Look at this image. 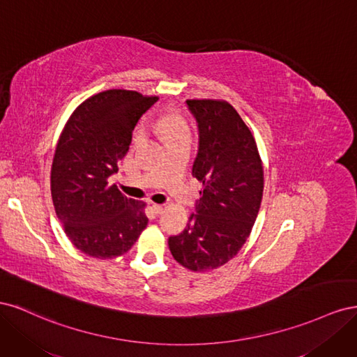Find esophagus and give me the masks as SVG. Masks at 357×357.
Instances as JSON below:
<instances>
[{
	"instance_id": "34e87169",
	"label": "esophagus",
	"mask_w": 357,
	"mask_h": 357,
	"mask_svg": "<svg viewBox=\"0 0 357 357\" xmlns=\"http://www.w3.org/2000/svg\"><path fill=\"white\" fill-rule=\"evenodd\" d=\"M152 208L156 214H162V211H164V207H162V205H159V204H153Z\"/></svg>"
}]
</instances>
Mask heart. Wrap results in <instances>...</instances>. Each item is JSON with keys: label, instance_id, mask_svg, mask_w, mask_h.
<instances>
[{"label": "heart", "instance_id": "b5f03b06", "mask_svg": "<svg viewBox=\"0 0 357 357\" xmlns=\"http://www.w3.org/2000/svg\"><path fill=\"white\" fill-rule=\"evenodd\" d=\"M152 125L156 131L167 139L168 143L176 142V139L190 138V135H192L190 126L185 119V116L176 110H171L165 114H162L158 121L153 122ZM143 137H144V129L139 126L134 134V139L135 142H142Z\"/></svg>", "mask_w": 357, "mask_h": 357}]
</instances>
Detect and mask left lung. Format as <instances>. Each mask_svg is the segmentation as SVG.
Wrapping results in <instances>:
<instances>
[{"mask_svg": "<svg viewBox=\"0 0 357 357\" xmlns=\"http://www.w3.org/2000/svg\"><path fill=\"white\" fill-rule=\"evenodd\" d=\"M199 146L192 176L202 183L197 213L181 234L169 236L176 261L190 271H210L236 256L261 208L264 168L250 129L220 100H188Z\"/></svg>", "mask_w": 357, "mask_h": 357, "instance_id": "8db88e82", "label": "left lung"}]
</instances>
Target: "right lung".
Returning <instances> with one entry per match:
<instances>
[{"mask_svg": "<svg viewBox=\"0 0 357 357\" xmlns=\"http://www.w3.org/2000/svg\"><path fill=\"white\" fill-rule=\"evenodd\" d=\"M156 101L135 91H104L83 101L62 129L52 199L70 241L91 257L125 255L146 229V204L125 197L109 178L128 153L138 119Z\"/></svg>", "mask_w": 357, "mask_h": 357, "instance_id": "1", "label": "right lung"}]
</instances>
